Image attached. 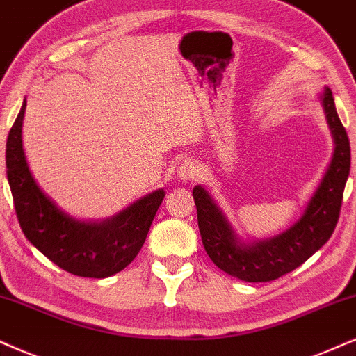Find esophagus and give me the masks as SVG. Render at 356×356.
<instances>
[{"label": "esophagus", "mask_w": 356, "mask_h": 356, "mask_svg": "<svg viewBox=\"0 0 356 356\" xmlns=\"http://www.w3.org/2000/svg\"><path fill=\"white\" fill-rule=\"evenodd\" d=\"M177 177L181 181H195L199 177V165L195 164V161L186 159L184 163H181L177 169Z\"/></svg>", "instance_id": "esophagus-1"}]
</instances>
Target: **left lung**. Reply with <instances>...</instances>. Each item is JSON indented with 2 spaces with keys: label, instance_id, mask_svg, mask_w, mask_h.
<instances>
[{
  "label": "left lung",
  "instance_id": "8db88e82",
  "mask_svg": "<svg viewBox=\"0 0 356 356\" xmlns=\"http://www.w3.org/2000/svg\"><path fill=\"white\" fill-rule=\"evenodd\" d=\"M322 105L334 134V157L304 215L289 230L253 245L240 243L209 192L200 186L193 187L192 195L204 248L210 259L230 276L248 282L274 281L305 263L334 233L340 217L352 154L330 88L323 90Z\"/></svg>",
  "mask_w": 356,
  "mask_h": 356
}]
</instances>
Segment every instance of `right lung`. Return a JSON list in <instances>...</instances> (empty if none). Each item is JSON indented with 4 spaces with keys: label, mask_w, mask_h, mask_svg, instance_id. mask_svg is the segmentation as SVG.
Returning <instances> with one entry per match:
<instances>
[{
    "label": "right lung",
    "mask_w": 356,
    "mask_h": 356,
    "mask_svg": "<svg viewBox=\"0 0 356 356\" xmlns=\"http://www.w3.org/2000/svg\"><path fill=\"white\" fill-rule=\"evenodd\" d=\"M26 102L6 141V175L24 236L64 271L82 277H108L128 266L145 245L152 220L165 195L156 191L111 220L85 223L58 210L44 195L22 151Z\"/></svg>",
    "instance_id": "right-lung-1"
}]
</instances>
